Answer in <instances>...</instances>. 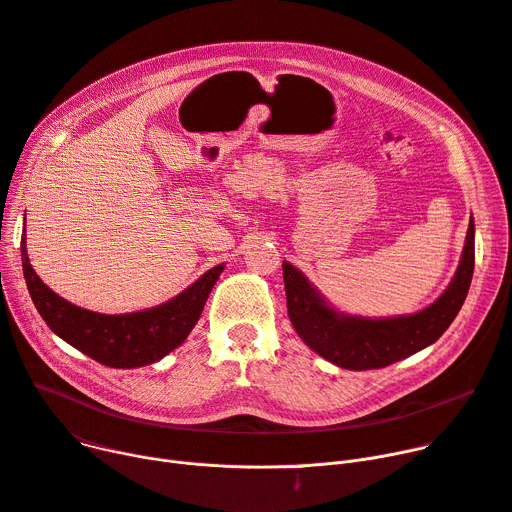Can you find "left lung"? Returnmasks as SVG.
<instances>
[{
	"instance_id": "obj_1",
	"label": "left lung",
	"mask_w": 512,
	"mask_h": 512,
	"mask_svg": "<svg viewBox=\"0 0 512 512\" xmlns=\"http://www.w3.org/2000/svg\"><path fill=\"white\" fill-rule=\"evenodd\" d=\"M473 263L475 226L471 218L455 278L438 300L416 315L368 319L331 309L302 271L284 261L288 317L302 342L325 360L348 370L385 368L434 344L449 329L469 292Z\"/></svg>"
}]
</instances>
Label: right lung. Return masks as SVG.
I'll return each instance as SVG.
<instances>
[{
  "instance_id": "1",
  "label": "right lung",
  "mask_w": 512,
  "mask_h": 512,
  "mask_svg": "<svg viewBox=\"0 0 512 512\" xmlns=\"http://www.w3.org/2000/svg\"><path fill=\"white\" fill-rule=\"evenodd\" d=\"M22 269L30 298L43 321L63 342L111 368H138L179 348L203 311L224 263L206 271L173 300L127 315H100L57 296L32 269L22 236Z\"/></svg>"
}]
</instances>
